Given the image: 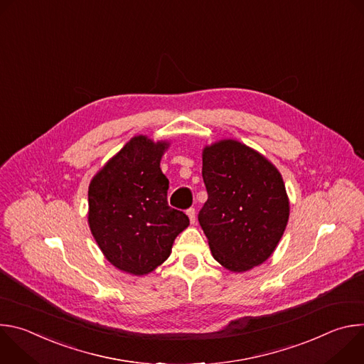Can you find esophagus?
I'll list each match as a JSON object with an SVG mask.
<instances>
[{"mask_svg": "<svg viewBox=\"0 0 364 364\" xmlns=\"http://www.w3.org/2000/svg\"><path fill=\"white\" fill-rule=\"evenodd\" d=\"M187 216H188V219H190V223H194V222H196V210L193 209V207H191V209L187 210Z\"/></svg>", "mask_w": 364, "mask_h": 364, "instance_id": "34e87169", "label": "esophagus"}]
</instances>
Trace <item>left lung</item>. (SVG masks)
<instances>
[{
	"mask_svg": "<svg viewBox=\"0 0 364 364\" xmlns=\"http://www.w3.org/2000/svg\"><path fill=\"white\" fill-rule=\"evenodd\" d=\"M201 174L209 198L198 222L213 257L232 272L264 264L289 218L278 168L250 146L222 139L204 146Z\"/></svg>",
	"mask_w": 364,
	"mask_h": 364,
	"instance_id": "1",
	"label": "left lung"
}]
</instances>
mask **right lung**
Segmentation results:
<instances>
[{"label":"right lung","mask_w":364,"mask_h":364,"mask_svg":"<svg viewBox=\"0 0 364 364\" xmlns=\"http://www.w3.org/2000/svg\"><path fill=\"white\" fill-rule=\"evenodd\" d=\"M167 141L136 135L89 184L90 232L108 261L131 275H145L171 253L188 218L167 201L168 178L160 168Z\"/></svg>","instance_id":"right-lung-1"}]
</instances>
